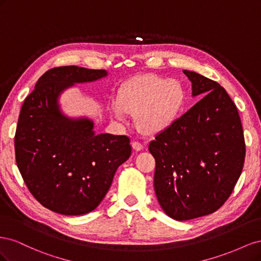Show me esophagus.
Here are the masks:
<instances>
[{
  "instance_id": "esophagus-1",
  "label": "esophagus",
  "mask_w": 261,
  "mask_h": 261,
  "mask_svg": "<svg viewBox=\"0 0 261 261\" xmlns=\"http://www.w3.org/2000/svg\"><path fill=\"white\" fill-rule=\"evenodd\" d=\"M132 146H133V148L136 150V151H140L141 149H143V144L141 143H139V141H133V144H132Z\"/></svg>"
}]
</instances>
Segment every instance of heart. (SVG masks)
Instances as JSON below:
<instances>
[{"instance_id": "heart-1", "label": "heart", "mask_w": 261, "mask_h": 261, "mask_svg": "<svg viewBox=\"0 0 261 261\" xmlns=\"http://www.w3.org/2000/svg\"><path fill=\"white\" fill-rule=\"evenodd\" d=\"M185 101L186 90L179 81L148 74L123 84L110 109L115 120L125 122L129 114H135L141 130L158 134L177 120Z\"/></svg>"}]
</instances>
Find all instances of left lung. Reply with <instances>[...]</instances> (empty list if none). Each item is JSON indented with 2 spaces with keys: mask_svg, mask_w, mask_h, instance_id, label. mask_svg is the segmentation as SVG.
<instances>
[{
  "mask_svg": "<svg viewBox=\"0 0 261 261\" xmlns=\"http://www.w3.org/2000/svg\"><path fill=\"white\" fill-rule=\"evenodd\" d=\"M200 101L150 141L155 160L154 192L177 221L210 215L232 194L245 160L239 111L223 87L183 70Z\"/></svg>",
  "mask_w": 261,
  "mask_h": 261,
  "instance_id": "obj_1",
  "label": "left lung"
}]
</instances>
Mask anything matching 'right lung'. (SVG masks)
Here are the masks:
<instances>
[{
	"label": "right lung",
	"mask_w": 261,
	"mask_h": 261,
	"mask_svg": "<svg viewBox=\"0 0 261 261\" xmlns=\"http://www.w3.org/2000/svg\"><path fill=\"white\" fill-rule=\"evenodd\" d=\"M107 75L105 69L74 65L51 68L21 107L15 134L18 170L35 198L60 215L82 216L96 209L117 168L130 156L127 136L97 135L89 118H70L60 109L65 89Z\"/></svg>",
	"instance_id": "obj_1"
}]
</instances>
